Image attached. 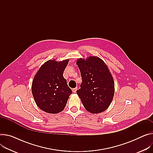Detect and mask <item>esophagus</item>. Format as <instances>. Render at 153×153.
<instances>
[{"label": "esophagus", "mask_w": 153, "mask_h": 153, "mask_svg": "<svg viewBox=\"0 0 153 153\" xmlns=\"http://www.w3.org/2000/svg\"><path fill=\"white\" fill-rule=\"evenodd\" d=\"M76 90H77V88H74V89H72V91H73L74 93H75V92H76Z\"/></svg>", "instance_id": "34e87169"}]
</instances>
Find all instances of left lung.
Listing matches in <instances>:
<instances>
[{
  "label": "left lung",
  "mask_w": 153,
  "mask_h": 153,
  "mask_svg": "<svg viewBox=\"0 0 153 153\" xmlns=\"http://www.w3.org/2000/svg\"><path fill=\"white\" fill-rule=\"evenodd\" d=\"M76 64L82 78L81 88L76 93L84 107L94 114L105 111L114 94V81L107 64L95 56L78 58Z\"/></svg>",
  "instance_id": "1"
}]
</instances>
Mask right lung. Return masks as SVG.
<instances>
[{"label": "right lung", "instance_id": "add662e5", "mask_svg": "<svg viewBox=\"0 0 153 153\" xmlns=\"http://www.w3.org/2000/svg\"><path fill=\"white\" fill-rule=\"evenodd\" d=\"M69 59L45 62L33 76L32 96L37 105L43 111L56 114L64 110L72 93L63 76Z\"/></svg>", "mask_w": 153, "mask_h": 153}]
</instances>
